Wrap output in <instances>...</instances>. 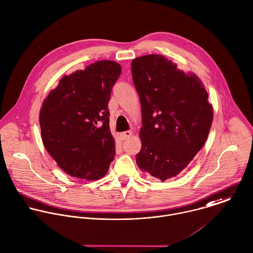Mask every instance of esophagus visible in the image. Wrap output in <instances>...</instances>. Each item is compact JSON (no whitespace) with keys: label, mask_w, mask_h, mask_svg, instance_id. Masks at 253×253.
<instances>
[{"label":"esophagus","mask_w":253,"mask_h":253,"mask_svg":"<svg viewBox=\"0 0 253 253\" xmlns=\"http://www.w3.org/2000/svg\"><path fill=\"white\" fill-rule=\"evenodd\" d=\"M132 135H133V132L129 130V131H125V132L121 133V134H120V137H121L122 140H126V139L130 138Z\"/></svg>","instance_id":"34e87169"}]
</instances>
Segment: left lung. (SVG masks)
Segmentation results:
<instances>
[{
    "label": "left lung",
    "instance_id": "1",
    "mask_svg": "<svg viewBox=\"0 0 253 253\" xmlns=\"http://www.w3.org/2000/svg\"><path fill=\"white\" fill-rule=\"evenodd\" d=\"M131 67L143 116L136 162L165 181L178 175L204 146L213 107L201 80L163 55L135 58Z\"/></svg>",
    "mask_w": 253,
    "mask_h": 253
}]
</instances>
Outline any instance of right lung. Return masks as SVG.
<instances>
[{
    "label": "right lung",
    "instance_id": "obj_1",
    "mask_svg": "<svg viewBox=\"0 0 253 253\" xmlns=\"http://www.w3.org/2000/svg\"><path fill=\"white\" fill-rule=\"evenodd\" d=\"M120 74L114 61L95 62L64 76L43 101L39 123L44 147L71 176L99 179L114 160L107 105Z\"/></svg>",
    "mask_w": 253,
    "mask_h": 253
}]
</instances>
